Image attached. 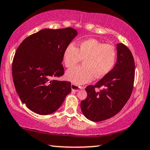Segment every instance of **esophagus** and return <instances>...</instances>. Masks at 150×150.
Here are the masks:
<instances>
[{"label": "esophagus", "mask_w": 150, "mask_h": 150, "mask_svg": "<svg viewBox=\"0 0 150 150\" xmlns=\"http://www.w3.org/2000/svg\"><path fill=\"white\" fill-rule=\"evenodd\" d=\"M81 86H77V85L74 84H71V89L73 91H78L79 89H81Z\"/></svg>", "instance_id": "obj_1"}]
</instances>
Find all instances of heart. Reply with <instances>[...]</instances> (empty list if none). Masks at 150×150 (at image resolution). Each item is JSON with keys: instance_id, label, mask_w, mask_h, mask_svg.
Here are the masks:
<instances>
[{"instance_id": "1", "label": "heart", "mask_w": 150, "mask_h": 150, "mask_svg": "<svg viewBox=\"0 0 150 150\" xmlns=\"http://www.w3.org/2000/svg\"><path fill=\"white\" fill-rule=\"evenodd\" d=\"M116 50L113 45L105 44L95 39L81 41L78 48L74 43L64 51L63 60L67 68L73 67L84 59V66H77L67 71L66 77L75 84H82L96 78H102L112 70L116 61Z\"/></svg>"}]
</instances>
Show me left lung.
Here are the masks:
<instances>
[{
    "mask_svg": "<svg viewBox=\"0 0 150 150\" xmlns=\"http://www.w3.org/2000/svg\"><path fill=\"white\" fill-rule=\"evenodd\" d=\"M135 64L132 52L122 43L117 44V61L113 69L94 86L86 87L87 97L81 102L83 114L93 122L105 120L121 111L133 90ZM96 88H102L98 92Z\"/></svg>",
    "mask_w": 150,
    "mask_h": 150,
    "instance_id": "1",
    "label": "left lung"
}]
</instances>
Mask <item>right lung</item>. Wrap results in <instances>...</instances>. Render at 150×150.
<instances>
[{
	"label": "right lung",
	"mask_w": 150,
	"mask_h": 150,
	"mask_svg": "<svg viewBox=\"0 0 150 150\" xmlns=\"http://www.w3.org/2000/svg\"><path fill=\"white\" fill-rule=\"evenodd\" d=\"M77 35L71 28L43 29L24 39L17 48L13 81L21 102L33 112L54 113L71 93V82L54 78L64 74V51Z\"/></svg>",
	"instance_id": "add662e5"
}]
</instances>
